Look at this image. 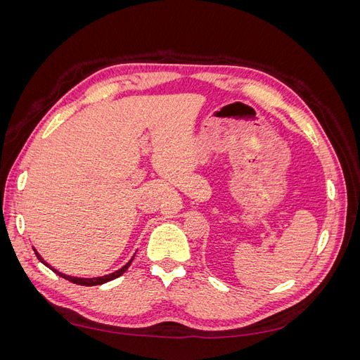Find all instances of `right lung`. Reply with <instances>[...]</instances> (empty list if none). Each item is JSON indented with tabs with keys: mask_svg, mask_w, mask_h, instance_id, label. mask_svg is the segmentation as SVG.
<instances>
[{
	"mask_svg": "<svg viewBox=\"0 0 360 360\" xmlns=\"http://www.w3.org/2000/svg\"><path fill=\"white\" fill-rule=\"evenodd\" d=\"M34 249V248H32ZM34 252H36V257L41 261L43 264H45L46 267H51V266H48V263L45 259H43L40 255H39V252L37 250L34 249ZM134 261V257L130 258V261L127 264H124L122 269L120 270H115L114 274H110V275H105V276H99V278H75V276H69V275H64V274H60L58 270H56V269H52L51 267V270H53L56 271V274L58 275V276H61V278H64V279H68V281H70V282H73V284H78V285H85V287H91V285H101V284H105V282H108V281H112V279H115V278H118V276H122L124 271L127 270V267L130 266V263H132Z\"/></svg>",
	"mask_w": 360,
	"mask_h": 360,
	"instance_id": "add662e5",
	"label": "right lung"
}]
</instances>
